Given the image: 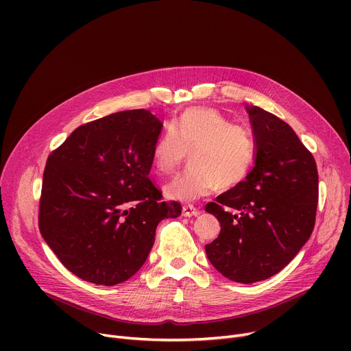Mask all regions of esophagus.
<instances>
[{
  "label": "esophagus",
  "instance_id": "34e87169",
  "mask_svg": "<svg viewBox=\"0 0 351 351\" xmlns=\"http://www.w3.org/2000/svg\"><path fill=\"white\" fill-rule=\"evenodd\" d=\"M200 213L199 209H196L193 205H185L182 208V215L186 216V217H191V216H197Z\"/></svg>",
  "mask_w": 351,
  "mask_h": 351
}]
</instances>
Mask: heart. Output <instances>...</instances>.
Here are the masks:
<instances>
[{
	"instance_id": "heart-1",
	"label": "heart",
	"mask_w": 351,
	"mask_h": 351,
	"mask_svg": "<svg viewBox=\"0 0 351 351\" xmlns=\"http://www.w3.org/2000/svg\"><path fill=\"white\" fill-rule=\"evenodd\" d=\"M192 169L163 185L166 199L193 202L217 189H233L249 176L256 141L247 128L234 125L212 108H189L163 129L152 147L158 175L173 172L186 154Z\"/></svg>"
}]
</instances>
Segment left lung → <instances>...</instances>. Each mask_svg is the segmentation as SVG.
I'll list each match as a JSON object with an SVG mask.
<instances>
[{"instance_id": "obj_1", "label": "left lung", "mask_w": 351, "mask_h": 351, "mask_svg": "<svg viewBox=\"0 0 351 351\" xmlns=\"http://www.w3.org/2000/svg\"><path fill=\"white\" fill-rule=\"evenodd\" d=\"M246 112L256 141L254 165L245 182L206 205L220 233L205 250L225 278L250 285L279 273L308 241L319 173L290 125L259 106L246 105Z\"/></svg>"}]
</instances>
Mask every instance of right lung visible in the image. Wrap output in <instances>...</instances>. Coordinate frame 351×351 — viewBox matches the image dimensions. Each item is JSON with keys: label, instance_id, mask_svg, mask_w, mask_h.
Segmentation results:
<instances>
[{"label": "right lung", "instance_id": "right-lung-1", "mask_svg": "<svg viewBox=\"0 0 351 351\" xmlns=\"http://www.w3.org/2000/svg\"><path fill=\"white\" fill-rule=\"evenodd\" d=\"M162 126L151 110H122L77 128L48 156L40 232L80 279L101 286L131 279L160 220L180 215L149 179Z\"/></svg>", "mask_w": 351, "mask_h": 351}]
</instances>
